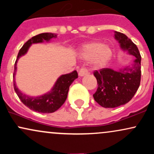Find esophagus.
Segmentation results:
<instances>
[{
  "instance_id": "34e87169",
  "label": "esophagus",
  "mask_w": 154,
  "mask_h": 154,
  "mask_svg": "<svg viewBox=\"0 0 154 154\" xmlns=\"http://www.w3.org/2000/svg\"><path fill=\"white\" fill-rule=\"evenodd\" d=\"M88 70L85 68V67H82V68L79 69V76H80V77H82V76L88 75Z\"/></svg>"
}]
</instances>
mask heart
I'll use <instances>...</instances> for the list:
<instances>
[{"mask_svg":"<svg viewBox=\"0 0 154 154\" xmlns=\"http://www.w3.org/2000/svg\"><path fill=\"white\" fill-rule=\"evenodd\" d=\"M113 51L110 46L103 45L100 42H91L83 45L82 56L84 59H92L93 66L97 69L103 68L112 57Z\"/></svg>","mask_w":154,"mask_h":154,"instance_id":"b5f03b06","label":"heart"}]
</instances>
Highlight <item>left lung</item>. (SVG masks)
Here are the masks:
<instances>
[{"mask_svg":"<svg viewBox=\"0 0 154 154\" xmlns=\"http://www.w3.org/2000/svg\"><path fill=\"white\" fill-rule=\"evenodd\" d=\"M115 39L120 47L135 57L131 66L114 71L111 69L95 70L98 88L93 98L104 108H115L128 103L133 98L140 84L141 56L133 42L123 33L115 32Z\"/></svg>","mask_w":154,"mask_h":154,"instance_id":"left-lung-1","label":"left lung"}]
</instances>
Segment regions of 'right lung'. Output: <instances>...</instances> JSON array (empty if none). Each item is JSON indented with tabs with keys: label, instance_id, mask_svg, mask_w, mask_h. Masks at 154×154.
I'll return each instance as SVG.
<instances>
[{
	"label": "right lung",
	"instance_id": "obj_1",
	"mask_svg": "<svg viewBox=\"0 0 154 154\" xmlns=\"http://www.w3.org/2000/svg\"><path fill=\"white\" fill-rule=\"evenodd\" d=\"M57 35L54 33L45 32L41 33L38 35L32 37L27 42L24 44L22 48L19 50L17 56V59L16 60L14 64V72L13 75V78L14 79V75L17 70V61L21 56H23L27 52L28 49L32 44L43 43V40L49 41L52 38H56ZM78 77V74L76 70L71 73L61 75L59 77L52 90L46 94L38 97H29L26 95L18 89L16 85L15 80H14V88L19 99L26 107L30 109L31 110L39 113H53L59 109L66 100L68 94L69 86L74 82L75 79Z\"/></svg>",
	"mask_w": 154,
	"mask_h": 154
}]
</instances>
